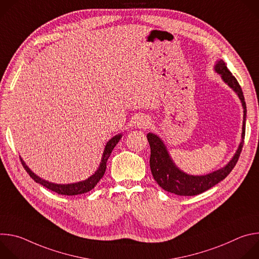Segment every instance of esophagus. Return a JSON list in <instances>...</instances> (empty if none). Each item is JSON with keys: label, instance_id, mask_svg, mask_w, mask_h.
<instances>
[{"label": "esophagus", "instance_id": "obj_1", "mask_svg": "<svg viewBox=\"0 0 259 259\" xmlns=\"http://www.w3.org/2000/svg\"><path fill=\"white\" fill-rule=\"evenodd\" d=\"M150 125H151V123H150L149 119L145 118V117H140V118H138L137 121H136V126H137L138 128L146 129V128L150 127Z\"/></svg>", "mask_w": 259, "mask_h": 259}]
</instances>
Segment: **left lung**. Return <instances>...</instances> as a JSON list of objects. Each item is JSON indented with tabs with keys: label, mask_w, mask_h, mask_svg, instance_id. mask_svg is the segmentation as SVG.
<instances>
[{
	"label": "left lung",
	"mask_w": 259,
	"mask_h": 259,
	"mask_svg": "<svg viewBox=\"0 0 259 259\" xmlns=\"http://www.w3.org/2000/svg\"><path fill=\"white\" fill-rule=\"evenodd\" d=\"M215 70L220 73L223 80L238 94L241 99L244 108V121H243V133L242 141L239 145V149L235 154L231 162L224 168H221L213 173L203 175V176H193L186 174L180 171L173 163L168 155L166 146L162 140L155 134L149 133L146 135L151 146V158L150 166L152 174L159 186L172 194L178 196H196L204 193L205 191L211 189L219 181L224 180L236 166L244 144L245 138V127H246V102L243 95L242 88L238 83L237 79L233 76V73L227 67L224 60H218L215 65Z\"/></svg>",
	"instance_id": "left-lung-1"
}]
</instances>
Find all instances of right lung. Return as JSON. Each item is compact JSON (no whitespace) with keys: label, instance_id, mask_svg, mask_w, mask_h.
Listing matches in <instances>:
<instances>
[{"label":"right lung","instance_id":"right-lung-1","mask_svg":"<svg viewBox=\"0 0 259 259\" xmlns=\"http://www.w3.org/2000/svg\"><path fill=\"white\" fill-rule=\"evenodd\" d=\"M122 135H117L115 137H113L110 140H108V142L105 145V149L103 152V156H102V160L100 163L99 168L97 169V171L90 176L88 179L84 180V181H80L77 183H71V184H55V183H51L48 182L46 180L41 179L39 176H36L34 173H32L29 168L25 165V163L22 161V159L20 158V162L23 166V168L25 169V171L28 173V175L35 181L40 184H42L43 187L47 188L48 190L55 192L59 195H65V196H76V195H81V194H85L90 192L92 189H94V187L97 184V182L102 178L105 169H106V162L107 159L109 158L110 154H112L114 147L117 145V143L120 141Z\"/></svg>","mask_w":259,"mask_h":259}]
</instances>
